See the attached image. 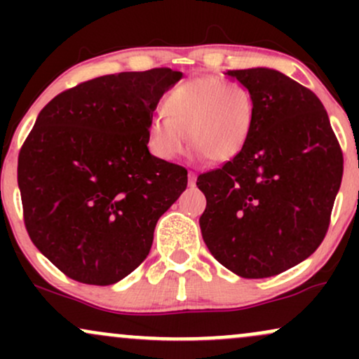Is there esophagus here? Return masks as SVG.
<instances>
[{"instance_id": "obj_1", "label": "esophagus", "mask_w": 359, "mask_h": 359, "mask_svg": "<svg viewBox=\"0 0 359 359\" xmlns=\"http://www.w3.org/2000/svg\"><path fill=\"white\" fill-rule=\"evenodd\" d=\"M196 180H197L196 172H189V185H191V187H194V185H196Z\"/></svg>"}]
</instances>
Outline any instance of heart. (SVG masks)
I'll return each mask as SVG.
<instances>
[{"label": "heart", "mask_w": 359, "mask_h": 359, "mask_svg": "<svg viewBox=\"0 0 359 359\" xmlns=\"http://www.w3.org/2000/svg\"><path fill=\"white\" fill-rule=\"evenodd\" d=\"M167 116L148 125V148L162 160L184 154L187 137L201 155L229 162L241 154L255 126V102L238 82L216 76L196 77L175 86L165 96Z\"/></svg>", "instance_id": "1"}]
</instances>
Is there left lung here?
<instances>
[{
  "instance_id": "8db88e82",
  "label": "left lung",
  "mask_w": 359,
  "mask_h": 359,
  "mask_svg": "<svg viewBox=\"0 0 359 359\" xmlns=\"http://www.w3.org/2000/svg\"><path fill=\"white\" fill-rule=\"evenodd\" d=\"M250 90L255 126L241 154L197 177L204 243L243 278L282 273L323 243L343 179V151L323 102L273 69L228 71Z\"/></svg>"
}]
</instances>
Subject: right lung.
<instances>
[{"label": "right lung", "instance_id": "obj_1", "mask_svg": "<svg viewBox=\"0 0 359 359\" xmlns=\"http://www.w3.org/2000/svg\"><path fill=\"white\" fill-rule=\"evenodd\" d=\"M180 79L167 67L109 74L40 111L18 155L25 228L69 278L111 285L130 275L187 187V170L147 147L156 104Z\"/></svg>", "mask_w": 359, "mask_h": 359}]
</instances>
